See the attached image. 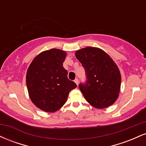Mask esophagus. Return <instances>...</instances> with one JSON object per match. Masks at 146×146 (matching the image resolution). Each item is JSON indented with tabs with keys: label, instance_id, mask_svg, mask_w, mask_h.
Segmentation results:
<instances>
[{
	"label": "esophagus",
	"instance_id": "obj_1",
	"mask_svg": "<svg viewBox=\"0 0 146 146\" xmlns=\"http://www.w3.org/2000/svg\"><path fill=\"white\" fill-rule=\"evenodd\" d=\"M74 82H75V83L77 84V86H78V84H79V80H78V78L75 79V80H74Z\"/></svg>",
	"mask_w": 146,
	"mask_h": 146
}]
</instances>
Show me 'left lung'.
Listing matches in <instances>:
<instances>
[{
    "label": "left lung",
    "instance_id": "left-lung-1",
    "mask_svg": "<svg viewBox=\"0 0 146 146\" xmlns=\"http://www.w3.org/2000/svg\"><path fill=\"white\" fill-rule=\"evenodd\" d=\"M84 68L86 82L79 88L90 105L105 108L115 103L121 87V74L117 64L104 51L97 47L83 48L75 52Z\"/></svg>",
    "mask_w": 146,
    "mask_h": 146
}]
</instances>
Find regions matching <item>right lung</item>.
I'll return each instance as SVG.
<instances>
[{
	"label": "right lung",
	"mask_w": 146,
	"mask_h": 146,
	"mask_svg": "<svg viewBox=\"0 0 146 146\" xmlns=\"http://www.w3.org/2000/svg\"><path fill=\"white\" fill-rule=\"evenodd\" d=\"M66 53L57 48L38 54L29 65L26 83L31 100L38 108L53 113L59 110L67 100L68 93L76 88L74 82L67 78L63 67Z\"/></svg>",
	"instance_id": "obj_1"
}]
</instances>
